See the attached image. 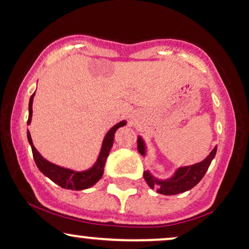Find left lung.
I'll use <instances>...</instances> for the list:
<instances>
[{
  "instance_id": "obj_1",
  "label": "left lung",
  "mask_w": 249,
  "mask_h": 249,
  "mask_svg": "<svg viewBox=\"0 0 249 249\" xmlns=\"http://www.w3.org/2000/svg\"><path fill=\"white\" fill-rule=\"evenodd\" d=\"M137 150L142 156L146 155V146L145 142L143 139L139 136L137 139ZM217 152V146H214L213 151L209 153L207 158L204 160L196 162V164L189 165V166H183L179 167L174 172V174L171 178L165 180L157 179L156 177H153L149 171H144L143 177L145 179L146 183H148L150 188L157 189V193L162 195H177L180 193L187 192V190L192 189L193 187H195L199 181L202 180V178L204 177V174L207 173L208 168H209L211 161L214 158Z\"/></svg>"
}]
</instances>
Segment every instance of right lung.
<instances>
[{
	"instance_id": "1",
	"label": "right lung",
	"mask_w": 249,
	"mask_h": 249,
	"mask_svg": "<svg viewBox=\"0 0 249 249\" xmlns=\"http://www.w3.org/2000/svg\"><path fill=\"white\" fill-rule=\"evenodd\" d=\"M35 94L36 92L30 98L29 120H27V124H30L31 120H32V103ZM125 124H127V121L124 120V121L119 122V124H116L115 125H113V127L110 128L108 133L106 134V136L104 137L97 161L94 162L93 166L85 171H73L70 170V168L59 166V165H55L53 162L48 161L47 159H45L41 155H40L38 150L36 149V146L33 145L29 130H27V140H29L31 149H32L33 158H35L36 167L39 168V171L41 172L44 176L50 178L53 182L59 185L60 187H62V188L71 190H83L96 185L98 181L101 179V177H103L104 174V167H105L106 159L108 157L110 149H112L113 146V142H114L115 131L118 130L120 127H124Z\"/></svg>"
}]
</instances>
